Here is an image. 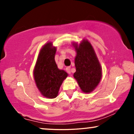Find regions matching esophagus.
<instances>
[{
	"label": "esophagus",
	"mask_w": 134,
	"mask_h": 134,
	"mask_svg": "<svg viewBox=\"0 0 134 134\" xmlns=\"http://www.w3.org/2000/svg\"><path fill=\"white\" fill-rule=\"evenodd\" d=\"M66 71L68 74H70V72H71V70H70V67H66Z\"/></svg>",
	"instance_id": "1"
}]
</instances>
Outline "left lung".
Instances as JSON below:
<instances>
[{"instance_id":"8db88e82","label":"left lung","mask_w":134,"mask_h":134,"mask_svg":"<svg viewBox=\"0 0 134 134\" xmlns=\"http://www.w3.org/2000/svg\"><path fill=\"white\" fill-rule=\"evenodd\" d=\"M76 71L74 77L84 93H91L96 87L102 76L101 67L91 44L83 40L79 47L75 45Z\"/></svg>"}]
</instances>
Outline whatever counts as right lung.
I'll return each mask as SVG.
<instances>
[{"label":"right lung","mask_w":134,"mask_h":134,"mask_svg":"<svg viewBox=\"0 0 134 134\" xmlns=\"http://www.w3.org/2000/svg\"><path fill=\"white\" fill-rule=\"evenodd\" d=\"M56 48L48 43L40 52L35 70L34 77L37 87L43 96L48 98L57 96L63 81L67 77V72L59 70L55 61Z\"/></svg>","instance_id":"add662e5"}]
</instances>
